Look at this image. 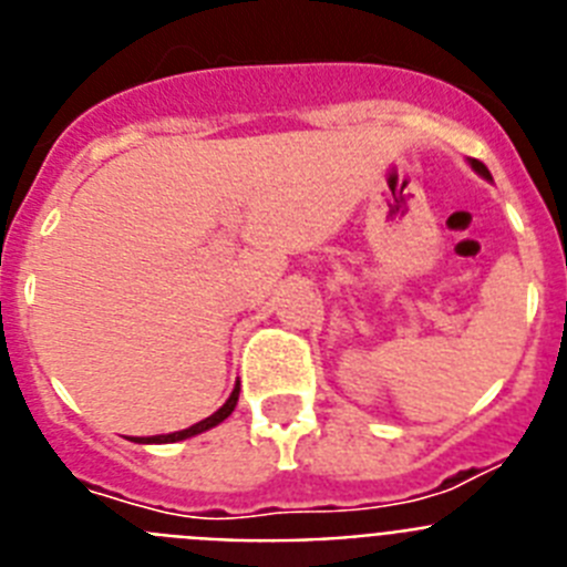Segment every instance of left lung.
<instances>
[{"label": "left lung", "instance_id": "obj_1", "mask_svg": "<svg viewBox=\"0 0 567 567\" xmlns=\"http://www.w3.org/2000/svg\"><path fill=\"white\" fill-rule=\"evenodd\" d=\"M471 167L477 169V173H480V175H483V178H491L488 167H485V164H483V162H477V158H474V162H471Z\"/></svg>", "mask_w": 567, "mask_h": 567}]
</instances>
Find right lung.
<instances>
[{"mask_svg":"<svg viewBox=\"0 0 567 567\" xmlns=\"http://www.w3.org/2000/svg\"><path fill=\"white\" fill-rule=\"evenodd\" d=\"M238 392H240V383H235L233 394H229L227 403L218 409L215 414H209V417H204L202 423L189 425V429H184V432H173V434H155V437H133L135 443H175V440H187V437H195V434L207 432V429H213V425L224 423V420L229 417V414L235 412V403H238Z\"/></svg>","mask_w":567,"mask_h":567,"instance_id":"1","label":"right lung"}]
</instances>
